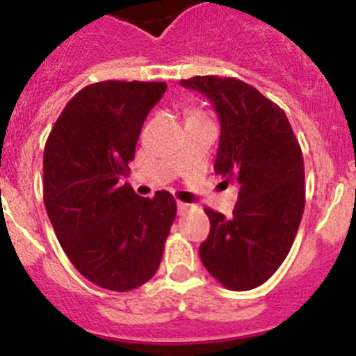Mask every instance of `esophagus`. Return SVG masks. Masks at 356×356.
<instances>
[{
	"label": "esophagus",
	"instance_id": "34e87169",
	"mask_svg": "<svg viewBox=\"0 0 356 356\" xmlns=\"http://www.w3.org/2000/svg\"><path fill=\"white\" fill-rule=\"evenodd\" d=\"M176 207H178V213H184L188 210V205L187 203H184V201H178V203H176Z\"/></svg>",
	"mask_w": 356,
	"mask_h": 356
}]
</instances>
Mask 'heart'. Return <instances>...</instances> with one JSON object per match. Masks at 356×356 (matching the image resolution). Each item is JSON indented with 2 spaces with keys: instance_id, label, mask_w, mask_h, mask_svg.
Returning a JSON list of instances; mask_svg holds the SVG:
<instances>
[{
  "instance_id": "heart-1",
  "label": "heart",
  "mask_w": 356,
  "mask_h": 356,
  "mask_svg": "<svg viewBox=\"0 0 356 356\" xmlns=\"http://www.w3.org/2000/svg\"><path fill=\"white\" fill-rule=\"evenodd\" d=\"M201 119H209L203 112H201V110L191 108L187 112V121H201Z\"/></svg>"
}]
</instances>
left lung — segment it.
<instances>
[{
  "instance_id": "1",
  "label": "left lung",
  "mask_w": 356,
  "mask_h": 356,
  "mask_svg": "<svg viewBox=\"0 0 356 356\" xmlns=\"http://www.w3.org/2000/svg\"><path fill=\"white\" fill-rule=\"evenodd\" d=\"M180 83L205 94L216 106L221 139L213 171L226 184H238L234 216L205 209L210 234L200 246L201 262L229 291H250L275 275L300 228L305 210L300 143L284 110L242 80L210 74Z\"/></svg>"
}]
</instances>
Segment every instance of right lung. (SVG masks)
I'll return each instance as SVG.
<instances>
[{"instance_id":"1","label":"right lung","mask_w":356,"mask_h":356,"mask_svg":"<svg viewBox=\"0 0 356 356\" xmlns=\"http://www.w3.org/2000/svg\"><path fill=\"white\" fill-rule=\"evenodd\" d=\"M163 81L106 80L69 99L44 147V205L67 259L103 289L127 292L155 276L176 217L168 191L140 197L121 176Z\"/></svg>"}]
</instances>
